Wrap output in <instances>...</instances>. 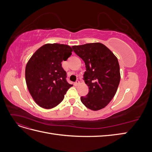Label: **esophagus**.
Wrapping results in <instances>:
<instances>
[{"label":"esophagus","mask_w":152,"mask_h":152,"mask_svg":"<svg viewBox=\"0 0 152 152\" xmlns=\"http://www.w3.org/2000/svg\"><path fill=\"white\" fill-rule=\"evenodd\" d=\"M80 84V82L79 81V80H77V81H76L75 83H74V85L75 86H79Z\"/></svg>","instance_id":"1"}]
</instances>
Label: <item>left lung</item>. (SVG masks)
<instances>
[{"instance_id":"obj_1","label":"left lung","mask_w":152,"mask_h":152,"mask_svg":"<svg viewBox=\"0 0 152 152\" xmlns=\"http://www.w3.org/2000/svg\"><path fill=\"white\" fill-rule=\"evenodd\" d=\"M72 48L83 59L86 68L84 77L89 91L86 96L80 98L82 103L94 111L104 108L114 97L120 83L117 58L99 42L73 45Z\"/></svg>"}]
</instances>
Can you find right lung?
<instances>
[{
	"mask_svg": "<svg viewBox=\"0 0 152 152\" xmlns=\"http://www.w3.org/2000/svg\"><path fill=\"white\" fill-rule=\"evenodd\" d=\"M72 51L68 45L46 44L37 50L27 63L26 86L39 107L45 109L56 107L72 86L67 82L66 73L61 66Z\"/></svg>",
	"mask_w": 152,
	"mask_h": 152,
	"instance_id": "obj_1",
	"label": "right lung"
}]
</instances>
